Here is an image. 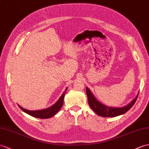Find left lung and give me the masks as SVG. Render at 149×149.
<instances>
[{"mask_svg":"<svg viewBox=\"0 0 149 149\" xmlns=\"http://www.w3.org/2000/svg\"><path fill=\"white\" fill-rule=\"evenodd\" d=\"M86 89L88 98L89 105L90 106L93 111L96 113H97L98 116L104 117H116L126 113L133 106L138 96V93L135 98L132 102H130V103H129L128 105H127L125 107H120V108H113V107H107L102 104V103H100L96 99V98L93 95V93L89 90L88 88H86Z\"/></svg>","mask_w":149,"mask_h":149,"instance_id":"1","label":"left lung"}]
</instances>
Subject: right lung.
I'll return each instance as SVG.
<instances>
[{
    "mask_svg": "<svg viewBox=\"0 0 149 149\" xmlns=\"http://www.w3.org/2000/svg\"><path fill=\"white\" fill-rule=\"evenodd\" d=\"M67 88L65 90L63 95L60 96V98H59V100L56 102V103H55L53 105H52L51 107H49V108L42 109V110H29L23 109V107H22L19 105L18 106L20 108V109H22L23 112H25V113H28L29 115L31 116L35 117H37V118H40V119L50 118V117L54 116L55 114H56L59 110H60L62 106H63L64 96H65V93L67 92Z\"/></svg>",
    "mask_w": 149,
    "mask_h": 149,
    "instance_id": "1",
    "label": "right lung"
}]
</instances>
